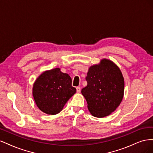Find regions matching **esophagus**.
Returning <instances> with one entry per match:
<instances>
[{"mask_svg":"<svg viewBox=\"0 0 153 153\" xmlns=\"http://www.w3.org/2000/svg\"><path fill=\"white\" fill-rule=\"evenodd\" d=\"M76 92H80V89H81V88H80V87H76Z\"/></svg>","mask_w":153,"mask_h":153,"instance_id":"1","label":"esophagus"}]
</instances>
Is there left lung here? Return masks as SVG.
Wrapping results in <instances>:
<instances>
[{
  "label": "left lung",
  "instance_id": "8db88e82",
  "mask_svg": "<svg viewBox=\"0 0 153 153\" xmlns=\"http://www.w3.org/2000/svg\"><path fill=\"white\" fill-rule=\"evenodd\" d=\"M85 80L87 85L81 92L91 114L101 118L114 112L124 96V81L119 67L103 59L89 68Z\"/></svg>",
  "mask_w": 153,
  "mask_h": 153
}]
</instances>
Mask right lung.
Segmentation results:
<instances>
[{
    "mask_svg": "<svg viewBox=\"0 0 153 153\" xmlns=\"http://www.w3.org/2000/svg\"><path fill=\"white\" fill-rule=\"evenodd\" d=\"M68 74L55 68L43 72L35 81L32 94L36 104L44 113L55 115L62 110L76 90Z\"/></svg>",
    "mask_w": 153,
    "mask_h": 153,
    "instance_id": "1",
    "label": "right lung"
}]
</instances>
